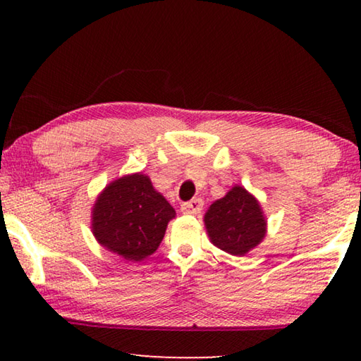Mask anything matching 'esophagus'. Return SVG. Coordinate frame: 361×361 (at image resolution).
Listing matches in <instances>:
<instances>
[{
  "label": "esophagus",
  "mask_w": 361,
  "mask_h": 361,
  "mask_svg": "<svg viewBox=\"0 0 361 361\" xmlns=\"http://www.w3.org/2000/svg\"><path fill=\"white\" fill-rule=\"evenodd\" d=\"M202 207H204L202 199H192L189 200V202H183L180 209L183 213H188V215H195V213L202 210Z\"/></svg>",
  "instance_id": "34e87169"
}]
</instances>
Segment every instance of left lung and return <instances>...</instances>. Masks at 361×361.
Masks as SVG:
<instances>
[{
  "label": "left lung",
  "instance_id": "1",
  "mask_svg": "<svg viewBox=\"0 0 361 361\" xmlns=\"http://www.w3.org/2000/svg\"><path fill=\"white\" fill-rule=\"evenodd\" d=\"M205 226L212 242L226 253L242 256L255 248L266 234L259 204L240 186L210 205Z\"/></svg>",
  "mask_w": 361,
  "mask_h": 361
}]
</instances>
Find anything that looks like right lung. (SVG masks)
Here are the masks:
<instances>
[{"instance_id":"1","label":"right lung","mask_w":361,"mask_h":361,"mask_svg":"<svg viewBox=\"0 0 361 361\" xmlns=\"http://www.w3.org/2000/svg\"><path fill=\"white\" fill-rule=\"evenodd\" d=\"M173 207L142 173L116 180L94 207L92 231L103 247L127 261H142L161 245Z\"/></svg>"}]
</instances>
